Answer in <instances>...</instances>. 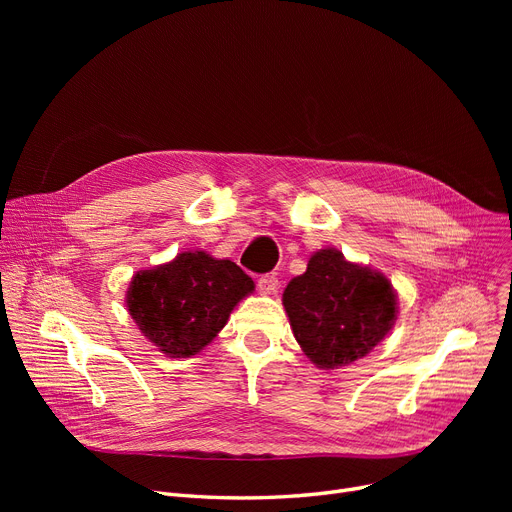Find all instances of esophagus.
<instances>
[{
  "instance_id": "34e87169",
  "label": "esophagus",
  "mask_w": 512,
  "mask_h": 512,
  "mask_svg": "<svg viewBox=\"0 0 512 512\" xmlns=\"http://www.w3.org/2000/svg\"><path fill=\"white\" fill-rule=\"evenodd\" d=\"M257 286L263 294H274L278 290V278L274 274H265V276L259 278Z\"/></svg>"
}]
</instances>
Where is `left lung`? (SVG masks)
Returning a JSON list of instances; mask_svg holds the SVG:
<instances>
[{"label":"left lung","instance_id":"left-lung-1","mask_svg":"<svg viewBox=\"0 0 512 512\" xmlns=\"http://www.w3.org/2000/svg\"><path fill=\"white\" fill-rule=\"evenodd\" d=\"M282 301L294 338L321 369L363 359L396 319L388 278L348 263L334 249L317 251L307 272L290 280Z\"/></svg>","mask_w":512,"mask_h":512}]
</instances>
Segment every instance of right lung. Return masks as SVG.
I'll return each mask as SVG.
<instances>
[{
	"instance_id": "right-lung-1",
	"label": "right lung",
	"mask_w": 512,
	"mask_h": 512,
	"mask_svg": "<svg viewBox=\"0 0 512 512\" xmlns=\"http://www.w3.org/2000/svg\"><path fill=\"white\" fill-rule=\"evenodd\" d=\"M255 288L234 261L203 251L145 270L130 282L126 305L139 330L168 357L197 355L226 326L230 311Z\"/></svg>"
}]
</instances>
